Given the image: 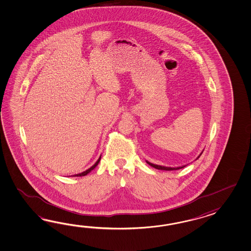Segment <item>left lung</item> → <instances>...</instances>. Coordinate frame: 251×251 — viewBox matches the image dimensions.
I'll list each match as a JSON object with an SVG mask.
<instances>
[{"label": "left lung", "mask_w": 251, "mask_h": 251, "mask_svg": "<svg viewBox=\"0 0 251 251\" xmlns=\"http://www.w3.org/2000/svg\"><path fill=\"white\" fill-rule=\"evenodd\" d=\"M202 153V152H201ZM201 153L199 156H197V158L196 159H198L199 157H200L201 155ZM146 162L151 166L152 167H155L156 169H159V170H167V171H171V170H178V169H181V168H183V167H185V166H182V167H164V166H159V165H155V164H152L151 162L148 161V160H146Z\"/></svg>", "instance_id": "1"}]
</instances>
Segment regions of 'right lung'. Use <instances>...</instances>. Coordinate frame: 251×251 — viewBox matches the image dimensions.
Returning <instances> with one entry per match:
<instances>
[{
  "mask_svg": "<svg viewBox=\"0 0 251 251\" xmlns=\"http://www.w3.org/2000/svg\"><path fill=\"white\" fill-rule=\"evenodd\" d=\"M100 156H101V155H100V157L98 158V160L97 161L95 162V165L94 166H92V167H90V168H88L87 170H85V171H84V172H82V173L80 174H76V175H74V176H86L87 174L90 173L92 170H94L95 169V167H96V166L99 164V162H100Z\"/></svg>",
  "mask_w": 251,
  "mask_h": 251,
  "instance_id": "obj_1",
  "label": "right lung"
}]
</instances>
